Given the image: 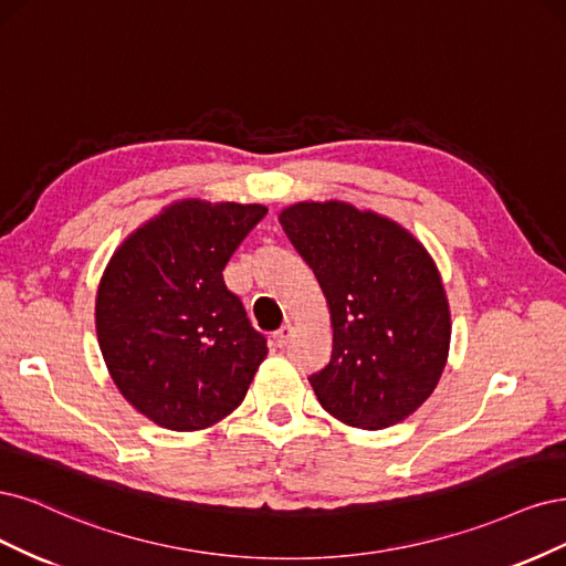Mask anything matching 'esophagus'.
I'll list each match as a JSON object with an SVG mask.
<instances>
[{"mask_svg": "<svg viewBox=\"0 0 566 566\" xmlns=\"http://www.w3.org/2000/svg\"><path fill=\"white\" fill-rule=\"evenodd\" d=\"M272 336H275V343L282 348V345H286V343L291 340V336H294V326H291V324L286 322V324H282L280 329H277L275 334H272Z\"/></svg>", "mask_w": 566, "mask_h": 566, "instance_id": "esophagus-1", "label": "esophagus"}]
</instances>
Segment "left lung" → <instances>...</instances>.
I'll use <instances>...</instances> for the list:
<instances>
[{
  "mask_svg": "<svg viewBox=\"0 0 566 566\" xmlns=\"http://www.w3.org/2000/svg\"><path fill=\"white\" fill-rule=\"evenodd\" d=\"M280 223L332 307V359L307 378L319 405L364 430L405 421L449 353V305L428 251L388 218L345 202H301Z\"/></svg>",
  "mask_w": 566,
  "mask_h": 566,
  "instance_id": "left-lung-1",
  "label": "left lung"
}]
</instances>
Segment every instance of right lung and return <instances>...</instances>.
I'll return each instance as SVG.
<instances>
[{
	"instance_id": "obj_1",
	"label": "right lung",
	"mask_w": 566,
	"mask_h": 566,
	"mask_svg": "<svg viewBox=\"0 0 566 566\" xmlns=\"http://www.w3.org/2000/svg\"><path fill=\"white\" fill-rule=\"evenodd\" d=\"M261 205L186 199L138 228L105 268L101 353L119 392L161 428L202 430L242 405L268 355L223 280Z\"/></svg>"
}]
</instances>
